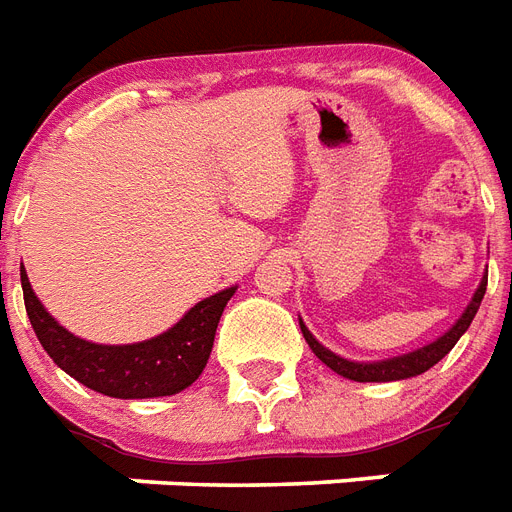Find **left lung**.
I'll return each mask as SVG.
<instances>
[{
  "instance_id": "left-lung-1",
  "label": "left lung",
  "mask_w": 512,
  "mask_h": 512,
  "mask_svg": "<svg viewBox=\"0 0 512 512\" xmlns=\"http://www.w3.org/2000/svg\"><path fill=\"white\" fill-rule=\"evenodd\" d=\"M484 293H486V275L481 277V282H478L476 293H473V298H470V304L465 306V312L460 314V320L449 327L447 333L439 335L436 341L425 343V346H420V349L407 351V354H399V357H391V359H378V362H354V359L341 357V354H335V351H330L327 346H322V343L312 335V330L304 325L301 317H298V325H301V333H304L309 349H312L314 354H317V357H320L333 372H338V375H343V378L357 380V383H391V380H407V378H415V375H423L425 370H431L436 362H441V359L447 357L449 351L455 349V343L463 338V333L470 327L473 317H476Z\"/></svg>"
}]
</instances>
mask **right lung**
I'll list each match as a JSON object with an SVG mask.
<instances>
[{
  "instance_id": "add662e5",
  "label": "right lung",
  "mask_w": 512,
  "mask_h": 512,
  "mask_svg": "<svg viewBox=\"0 0 512 512\" xmlns=\"http://www.w3.org/2000/svg\"><path fill=\"white\" fill-rule=\"evenodd\" d=\"M20 285L28 320L52 362L71 378L97 394L113 399H155L185 391L206 367L224 306L235 296L237 285L203 298L166 333L140 343L108 346L65 330L36 298L26 269L20 267Z\"/></svg>"
}]
</instances>
